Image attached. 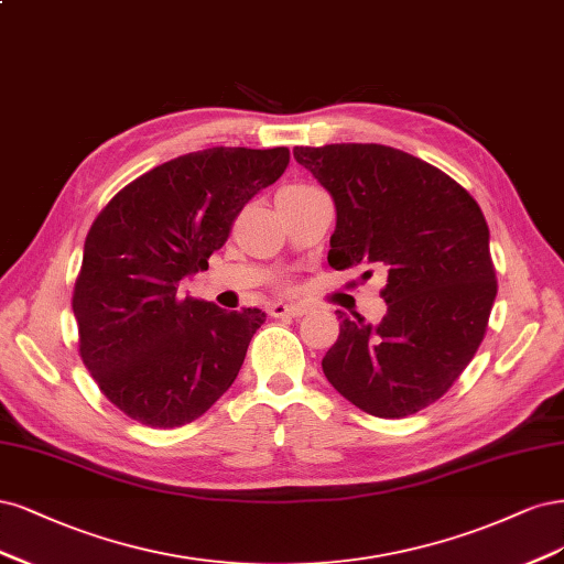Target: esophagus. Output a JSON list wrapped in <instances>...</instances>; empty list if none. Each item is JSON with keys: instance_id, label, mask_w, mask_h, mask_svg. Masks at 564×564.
<instances>
[{"instance_id": "34e87169", "label": "esophagus", "mask_w": 564, "mask_h": 564, "mask_svg": "<svg viewBox=\"0 0 564 564\" xmlns=\"http://www.w3.org/2000/svg\"><path fill=\"white\" fill-rule=\"evenodd\" d=\"M269 314L274 316V318H288V316L297 318V316H304V314H306V308H304L302 304H283V302H274V304L269 306Z\"/></svg>"}]
</instances>
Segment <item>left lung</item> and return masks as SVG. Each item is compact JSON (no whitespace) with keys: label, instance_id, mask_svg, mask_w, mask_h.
I'll list each match as a JSON object with an SVG mask.
<instances>
[{"label":"left lung","instance_id":"1","mask_svg":"<svg viewBox=\"0 0 564 564\" xmlns=\"http://www.w3.org/2000/svg\"><path fill=\"white\" fill-rule=\"evenodd\" d=\"M293 154L335 202L330 267L387 276V316L337 312L323 372L362 412L403 420L447 393L485 337L497 297L485 215L449 175L387 144Z\"/></svg>","mask_w":564,"mask_h":564}]
</instances>
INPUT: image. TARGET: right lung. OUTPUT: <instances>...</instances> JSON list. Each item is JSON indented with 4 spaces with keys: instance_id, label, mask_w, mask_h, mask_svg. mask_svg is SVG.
<instances>
[{
    "instance_id": "right-lung-1",
    "label": "right lung",
    "mask_w": 564,
    "mask_h": 564,
    "mask_svg": "<svg viewBox=\"0 0 564 564\" xmlns=\"http://www.w3.org/2000/svg\"><path fill=\"white\" fill-rule=\"evenodd\" d=\"M288 161V148L177 156L126 185L90 225L72 295L79 356L131 420L185 426L234 384L267 314L183 297L180 281L208 269L236 215Z\"/></svg>"
}]
</instances>
